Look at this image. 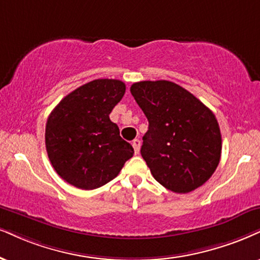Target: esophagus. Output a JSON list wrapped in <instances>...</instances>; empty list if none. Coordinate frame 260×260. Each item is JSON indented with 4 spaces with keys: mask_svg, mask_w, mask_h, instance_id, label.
I'll list each match as a JSON object with an SVG mask.
<instances>
[{
    "mask_svg": "<svg viewBox=\"0 0 260 260\" xmlns=\"http://www.w3.org/2000/svg\"><path fill=\"white\" fill-rule=\"evenodd\" d=\"M133 147L135 149V154H139L140 153V148H141V141L135 139L133 141Z\"/></svg>",
    "mask_w": 260,
    "mask_h": 260,
    "instance_id": "esophagus-1",
    "label": "esophagus"
}]
</instances>
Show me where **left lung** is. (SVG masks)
<instances>
[{"label":"left lung","instance_id":"1","mask_svg":"<svg viewBox=\"0 0 260 260\" xmlns=\"http://www.w3.org/2000/svg\"><path fill=\"white\" fill-rule=\"evenodd\" d=\"M130 91L149 123L141 155L153 177L179 194L203 185L216 171L222 152L213 112L174 82H137Z\"/></svg>","mask_w":260,"mask_h":260}]
</instances>
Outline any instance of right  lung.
I'll return each instance as SVG.
<instances>
[{"label": "right lung", "instance_id": "obj_1", "mask_svg": "<svg viewBox=\"0 0 260 260\" xmlns=\"http://www.w3.org/2000/svg\"><path fill=\"white\" fill-rule=\"evenodd\" d=\"M125 94L118 79H95L65 96L49 114L46 148L67 183L91 190L108 183L134 155L110 113Z\"/></svg>", "mask_w": 260, "mask_h": 260}]
</instances>
